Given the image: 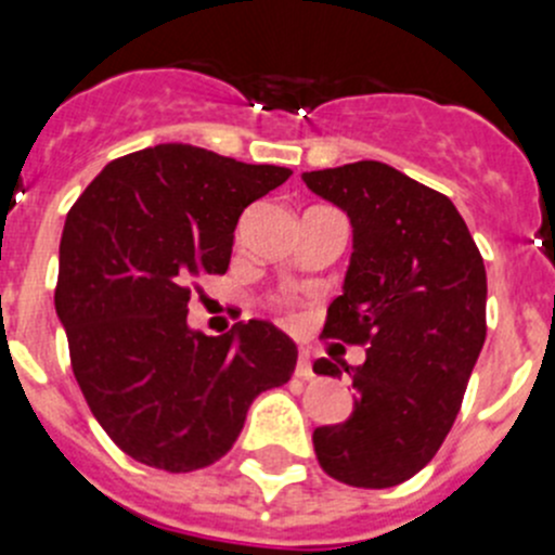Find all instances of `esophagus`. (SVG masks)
<instances>
[{"label":"esophagus","mask_w":555,"mask_h":555,"mask_svg":"<svg viewBox=\"0 0 555 555\" xmlns=\"http://www.w3.org/2000/svg\"><path fill=\"white\" fill-rule=\"evenodd\" d=\"M295 373H298L300 378H311L313 371H311V351L309 349H300L298 351V365H295Z\"/></svg>","instance_id":"obj_1"}]
</instances>
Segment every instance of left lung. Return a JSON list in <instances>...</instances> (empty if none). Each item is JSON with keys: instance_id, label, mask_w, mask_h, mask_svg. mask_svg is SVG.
<instances>
[{"instance_id": "left-lung-1", "label": "left lung", "mask_w": 555, "mask_h": 555, "mask_svg": "<svg viewBox=\"0 0 555 555\" xmlns=\"http://www.w3.org/2000/svg\"><path fill=\"white\" fill-rule=\"evenodd\" d=\"M311 193L346 211L351 257L324 335L365 344V362L317 360L354 384L346 422L313 429L330 478L389 489L443 446L486 340V268L456 206L378 160L306 171Z\"/></svg>"}]
</instances>
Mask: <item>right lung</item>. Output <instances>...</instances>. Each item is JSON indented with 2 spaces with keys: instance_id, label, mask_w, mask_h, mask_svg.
I'll return each mask as SVG.
<instances>
[{
  "instance_id": "1",
  "label": "right lung",
  "mask_w": 555,
  "mask_h": 555,
  "mask_svg": "<svg viewBox=\"0 0 555 555\" xmlns=\"http://www.w3.org/2000/svg\"><path fill=\"white\" fill-rule=\"evenodd\" d=\"M193 144L106 164L66 215L55 313L72 371L104 433L166 473L215 464L260 391L289 382L298 346L262 319L225 335L188 324L190 287L231 266L251 201L289 179Z\"/></svg>"
}]
</instances>
